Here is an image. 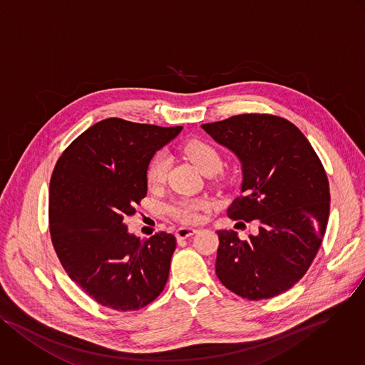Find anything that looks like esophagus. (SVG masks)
Segmentation results:
<instances>
[{
    "mask_svg": "<svg viewBox=\"0 0 365 365\" xmlns=\"http://www.w3.org/2000/svg\"><path fill=\"white\" fill-rule=\"evenodd\" d=\"M198 230L197 229H192V227H180L177 232H175V236L178 240H184L192 235H195Z\"/></svg>",
    "mask_w": 365,
    "mask_h": 365,
    "instance_id": "1",
    "label": "esophagus"
}]
</instances>
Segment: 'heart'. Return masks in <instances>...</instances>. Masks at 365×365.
I'll list each match as a JSON object with an SVG mask.
<instances>
[{
	"mask_svg": "<svg viewBox=\"0 0 365 365\" xmlns=\"http://www.w3.org/2000/svg\"><path fill=\"white\" fill-rule=\"evenodd\" d=\"M182 154L202 173H218L222 170L223 158L212 143L201 139H192L182 145ZM170 161L165 154H157L147 168V184L150 188L161 187L168 174ZM208 208V201L204 198H178L174 200L168 212L182 223H195L200 220V212Z\"/></svg>",
	"mask_w": 365,
	"mask_h": 365,
	"instance_id": "heart-1",
	"label": "heart"
}]
</instances>
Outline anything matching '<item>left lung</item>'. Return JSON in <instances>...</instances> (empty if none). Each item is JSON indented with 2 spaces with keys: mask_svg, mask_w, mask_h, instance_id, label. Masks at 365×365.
<instances>
[{
  "mask_svg": "<svg viewBox=\"0 0 365 365\" xmlns=\"http://www.w3.org/2000/svg\"><path fill=\"white\" fill-rule=\"evenodd\" d=\"M201 128L242 164V194L227 215L259 223L247 240L217 232L215 273L242 298L277 297L299 282L322 243L329 217L322 163L305 135L279 116L245 113Z\"/></svg>",
  "mask_w": 365,
  "mask_h": 365,
  "instance_id": "left-lung-1",
  "label": "left lung"
}]
</instances>
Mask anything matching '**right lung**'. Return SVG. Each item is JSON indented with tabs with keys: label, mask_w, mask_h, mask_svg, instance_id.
<instances>
[{
	"label": "right lung",
	"mask_w": 365,
	"mask_h": 365,
	"mask_svg": "<svg viewBox=\"0 0 365 365\" xmlns=\"http://www.w3.org/2000/svg\"><path fill=\"white\" fill-rule=\"evenodd\" d=\"M181 129L108 118L73 140L54 167L48 191L54 250L70 279L103 307L136 311L165 287L175 237L161 232L140 240L123 218L147 195L154 154Z\"/></svg>",
	"instance_id": "1"
}]
</instances>
